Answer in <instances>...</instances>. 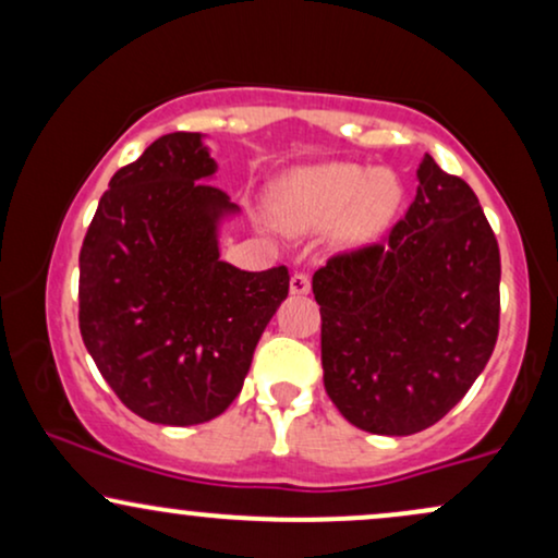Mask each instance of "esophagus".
I'll list each match as a JSON object with an SVG mask.
<instances>
[{"label": "esophagus", "mask_w": 558, "mask_h": 558, "mask_svg": "<svg viewBox=\"0 0 558 558\" xmlns=\"http://www.w3.org/2000/svg\"><path fill=\"white\" fill-rule=\"evenodd\" d=\"M310 288H312L310 275H306V272L291 275V293H293V296H306V293H310Z\"/></svg>", "instance_id": "34e87169"}]
</instances>
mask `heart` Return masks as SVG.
Listing matches in <instances>:
<instances>
[{"label": "heart", "mask_w": 558, "mask_h": 558, "mask_svg": "<svg viewBox=\"0 0 558 558\" xmlns=\"http://www.w3.org/2000/svg\"><path fill=\"white\" fill-rule=\"evenodd\" d=\"M401 196L399 178L390 170L332 162L291 172L275 189L272 213L280 226L296 233L341 220V239L362 243L388 226Z\"/></svg>", "instance_id": "b5f03b06"}]
</instances>
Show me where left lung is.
I'll return each instance as SVG.
<instances>
[{
	"label": "left lung",
	"mask_w": 558,
	"mask_h": 558,
	"mask_svg": "<svg viewBox=\"0 0 558 558\" xmlns=\"http://www.w3.org/2000/svg\"><path fill=\"white\" fill-rule=\"evenodd\" d=\"M498 283L501 254L475 191L425 155L388 239L336 254L312 278L338 412L375 435L446 417L493 354Z\"/></svg>",
	"instance_id": "obj_1"
}]
</instances>
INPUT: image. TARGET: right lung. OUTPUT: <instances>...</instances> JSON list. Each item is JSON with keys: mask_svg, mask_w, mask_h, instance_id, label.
Returning <instances> with one entry per match:
<instances>
[{"mask_svg": "<svg viewBox=\"0 0 558 558\" xmlns=\"http://www.w3.org/2000/svg\"><path fill=\"white\" fill-rule=\"evenodd\" d=\"M202 133H168L112 175L81 246L78 323L118 399L157 425H202L241 393L254 349L288 296L283 265L220 259L239 215L207 181Z\"/></svg>", "mask_w": 558, "mask_h": 558, "instance_id": "add662e5", "label": "right lung"}]
</instances>
